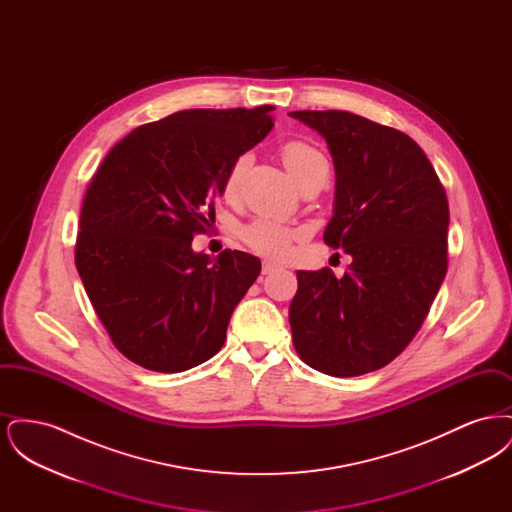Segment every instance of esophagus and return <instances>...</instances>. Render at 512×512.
I'll return each mask as SVG.
<instances>
[{"label":"esophagus","instance_id":"obj_1","mask_svg":"<svg viewBox=\"0 0 512 512\" xmlns=\"http://www.w3.org/2000/svg\"><path fill=\"white\" fill-rule=\"evenodd\" d=\"M278 268L276 263H272V261H263V274H270V272H274Z\"/></svg>","mask_w":512,"mask_h":512}]
</instances>
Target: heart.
<instances>
[{
  "label": "heart",
  "instance_id": "heart-1",
  "mask_svg": "<svg viewBox=\"0 0 512 512\" xmlns=\"http://www.w3.org/2000/svg\"><path fill=\"white\" fill-rule=\"evenodd\" d=\"M280 155L288 171L299 182L307 174L315 171H328V159L326 155L311 146L305 140H290L280 147ZM249 165V155H238L228 171L222 178V194L232 197L238 192L240 178ZM301 236V228L293 226L284 220L272 219V217H257L247 222L240 230V238L245 245H249L253 251L270 257V259H284L292 253V245Z\"/></svg>",
  "mask_w": 512,
  "mask_h": 512
}]
</instances>
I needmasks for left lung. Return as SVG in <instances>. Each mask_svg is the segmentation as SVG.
<instances>
[{"label": "left lung", "instance_id": "1", "mask_svg": "<svg viewBox=\"0 0 512 512\" xmlns=\"http://www.w3.org/2000/svg\"><path fill=\"white\" fill-rule=\"evenodd\" d=\"M328 142L336 209L324 242L353 257L343 278L297 270L293 347L318 372L349 378L391 363L413 341L447 272L449 203L405 132L347 111H293Z\"/></svg>", "mask_w": 512, "mask_h": 512}]
</instances>
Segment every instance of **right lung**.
I'll use <instances>...</instances> for the list:
<instances>
[{
	"mask_svg": "<svg viewBox=\"0 0 512 512\" xmlns=\"http://www.w3.org/2000/svg\"><path fill=\"white\" fill-rule=\"evenodd\" d=\"M272 109L180 111L138 126L101 161L82 201L74 263L132 363L182 372L219 353L261 261L230 249L211 259L192 240L211 228L230 163L270 132Z\"/></svg>",
	"mask_w": 512,
	"mask_h": 512,
	"instance_id": "1",
	"label": "right lung"
}]
</instances>
